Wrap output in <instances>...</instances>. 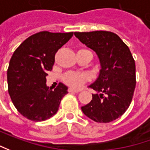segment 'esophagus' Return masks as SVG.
I'll use <instances>...</instances> for the list:
<instances>
[{
  "label": "esophagus",
  "instance_id": "esophagus-1",
  "mask_svg": "<svg viewBox=\"0 0 150 150\" xmlns=\"http://www.w3.org/2000/svg\"><path fill=\"white\" fill-rule=\"evenodd\" d=\"M68 91L70 92V93H78V92H80V90H74V89H71V88H70L69 90H68Z\"/></svg>",
  "mask_w": 150,
  "mask_h": 150
}]
</instances>
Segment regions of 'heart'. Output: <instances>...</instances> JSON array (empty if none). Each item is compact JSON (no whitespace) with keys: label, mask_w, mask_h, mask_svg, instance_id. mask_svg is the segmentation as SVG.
Returning <instances> with one entry per match:
<instances>
[{"label":"heart","mask_w":150,"mask_h":150,"mask_svg":"<svg viewBox=\"0 0 150 150\" xmlns=\"http://www.w3.org/2000/svg\"><path fill=\"white\" fill-rule=\"evenodd\" d=\"M88 79H89L88 75L85 73L73 72V71L67 72L63 77V80L65 84H67L73 88L80 87Z\"/></svg>","instance_id":"b5f03b06"}]
</instances>
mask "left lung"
Segmentation results:
<instances>
[{"label":"left lung","instance_id":"8db88e82","mask_svg":"<svg viewBox=\"0 0 150 150\" xmlns=\"http://www.w3.org/2000/svg\"><path fill=\"white\" fill-rule=\"evenodd\" d=\"M75 35L96 52L101 67L98 78L90 85L96 93L81 110L94 121H113L124 115L134 96L135 63L131 52L116 34L110 31L75 32Z\"/></svg>","mask_w":150,"mask_h":150}]
</instances>
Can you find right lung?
Masks as SVG:
<instances>
[{
  "instance_id": "add662e5",
  "label": "right lung",
  "mask_w": 150,
  "mask_h": 150,
  "mask_svg": "<svg viewBox=\"0 0 150 150\" xmlns=\"http://www.w3.org/2000/svg\"><path fill=\"white\" fill-rule=\"evenodd\" d=\"M73 32L40 31L30 35L12 54L7 70L8 92L18 112L32 121H44L56 114L68 87L62 83L52 91L46 85L57 50Z\"/></svg>"
}]
</instances>
